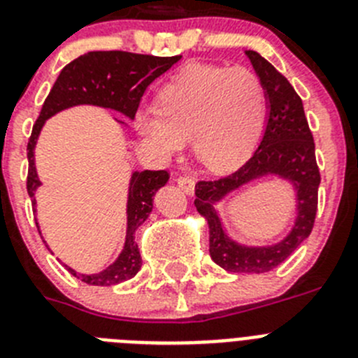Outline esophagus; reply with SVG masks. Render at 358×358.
<instances>
[{
	"instance_id": "esophagus-1",
	"label": "esophagus",
	"mask_w": 358,
	"mask_h": 358,
	"mask_svg": "<svg viewBox=\"0 0 358 358\" xmlns=\"http://www.w3.org/2000/svg\"><path fill=\"white\" fill-rule=\"evenodd\" d=\"M177 185L186 195H193L195 193V181H193L192 177H177Z\"/></svg>"
}]
</instances>
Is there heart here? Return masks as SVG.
I'll return each mask as SVG.
<instances>
[{"label":"heart","mask_w":358,"mask_h":358,"mask_svg":"<svg viewBox=\"0 0 358 358\" xmlns=\"http://www.w3.org/2000/svg\"><path fill=\"white\" fill-rule=\"evenodd\" d=\"M266 92L247 69L189 65L143 108L134 127L157 157L169 159L192 142L196 159L215 173L247 162L266 124Z\"/></svg>","instance_id":"1"}]
</instances>
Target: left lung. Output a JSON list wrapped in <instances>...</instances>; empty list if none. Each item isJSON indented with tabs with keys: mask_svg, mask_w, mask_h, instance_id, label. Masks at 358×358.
Segmentation results:
<instances>
[{
	"mask_svg": "<svg viewBox=\"0 0 358 358\" xmlns=\"http://www.w3.org/2000/svg\"><path fill=\"white\" fill-rule=\"evenodd\" d=\"M266 92L268 115L261 142L238 172L195 186V208L209 229V254L231 273H266L286 261L313 231L320 170L303 104L289 81L257 51H245ZM262 178H278L294 189L295 216L286 235L273 244H241L228 232L219 206L236 191Z\"/></svg>",
	"mask_w": 358,
	"mask_h": 358,
	"instance_id": "left-lung-1",
	"label": "left lung"
}]
</instances>
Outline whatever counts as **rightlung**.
<instances>
[{"mask_svg": "<svg viewBox=\"0 0 358 358\" xmlns=\"http://www.w3.org/2000/svg\"><path fill=\"white\" fill-rule=\"evenodd\" d=\"M179 60L181 57H150V55H134L126 51H90L65 65L57 83L52 85L48 99L44 101V106L28 142L29 169L26 188L34 204L35 215H37L35 192L42 186L35 166V147L45 120L74 106L104 108L134 120L147 87ZM113 120L120 126L129 127L122 120ZM166 182H169V172L165 170H142V172L133 170L127 185L126 238L119 257L99 273H80L71 266H67V270L90 286H115L138 273L142 268V257H140L138 245L134 241V232L149 218L154 195Z\"/></svg>", "mask_w": 358, "mask_h": 358, "instance_id": "1", "label": "right lung"}]
</instances>
